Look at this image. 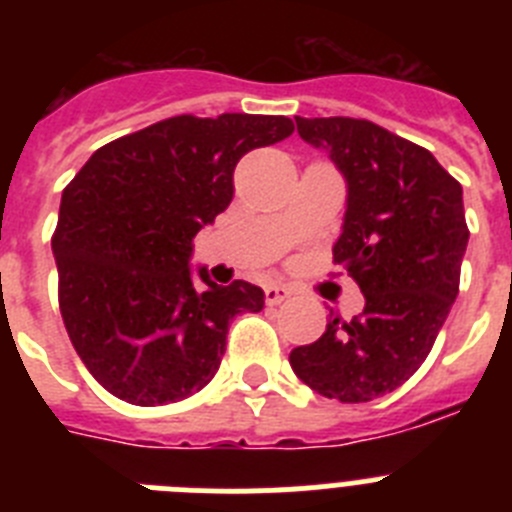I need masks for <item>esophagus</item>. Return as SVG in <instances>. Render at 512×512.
<instances>
[{
    "label": "esophagus",
    "instance_id": "esophagus-1",
    "mask_svg": "<svg viewBox=\"0 0 512 512\" xmlns=\"http://www.w3.org/2000/svg\"><path fill=\"white\" fill-rule=\"evenodd\" d=\"M266 295V305H282V302H287L289 297H292V289L284 287V284H269V287L264 289Z\"/></svg>",
    "mask_w": 512,
    "mask_h": 512
}]
</instances>
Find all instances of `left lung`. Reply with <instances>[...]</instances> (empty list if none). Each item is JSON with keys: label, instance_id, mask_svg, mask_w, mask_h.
<instances>
[{"label": "left lung", "instance_id": "8db88e82", "mask_svg": "<svg viewBox=\"0 0 512 512\" xmlns=\"http://www.w3.org/2000/svg\"><path fill=\"white\" fill-rule=\"evenodd\" d=\"M346 179V215L333 246L364 292V312L328 320L289 364L318 395L369 402L408 382L431 354L459 295L469 228L461 184L431 151L354 117H295Z\"/></svg>", "mask_w": 512, "mask_h": 512}]
</instances>
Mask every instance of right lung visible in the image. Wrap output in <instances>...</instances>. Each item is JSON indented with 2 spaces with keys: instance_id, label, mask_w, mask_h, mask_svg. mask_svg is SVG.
Listing matches in <instances>:
<instances>
[{
  "instance_id": "1",
  "label": "right lung",
  "mask_w": 512,
  "mask_h": 512,
  "mask_svg": "<svg viewBox=\"0 0 512 512\" xmlns=\"http://www.w3.org/2000/svg\"><path fill=\"white\" fill-rule=\"evenodd\" d=\"M284 115H179L92 153L63 189L53 256L58 305L92 377L140 408L200 392L238 312L264 310L251 282L192 277V238L233 200L235 164L289 138Z\"/></svg>"
}]
</instances>
